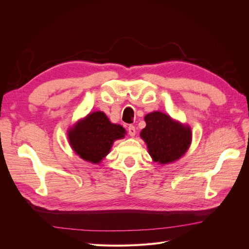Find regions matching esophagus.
Wrapping results in <instances>:
<instances>
[{
  "instance_id": "obj_1",
  "label": "esophagus",
  "mask_w": 249,
  "mask_h": 249,
  "mask_svg": "<svg viewBox=\"0 0 249 249\" xmlns=\"http://www.w3.org/2000/svg\"><path fill=\"white\" fill-rule=\"evenodd\" d=\"M127 131H129L130 136H135V134H136V129H135L134 125H129V127H127Z\"/></svg>"
}]
</instances>
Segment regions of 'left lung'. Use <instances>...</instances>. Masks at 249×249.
<instances>
[{
    "mask_svg": "<svg viewBox=\"0 0 249 249\" xmlns=\"http://www.w3.org/2000/svg\"><path fill=\"white\" fill-rule=\"evenodd\" d=\"M144 120L146 126L141 131L140 137L146 143L155 162L168 164L184 156L192 139L190 126L159 111L145 115Z\"/></svg>",
    "mask_w": 249,
    "mask_h": 249,
    "instance_id": "1",
    "label": "left lung"
}]
</instances>
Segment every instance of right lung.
<instances>
[{
    "label": "right lung",
    "mask_w": 249,
    "mask_h": 249,
    "mask_svg": "<svg viewBox=\"0 0 249 249\" xmlns=\"http://www.w3.org/2000/svg\"><path fill=\"white\" fill-rule=\"evenodd\" d=\"M124 134L122 125L110 123L104 112L96 111L71 127L67 137L74 153L83 160L99 164L110 153L113 142L124 138Z\"/></svg>",
    "instance_id": "right-lung-1"
}]
</instances>
